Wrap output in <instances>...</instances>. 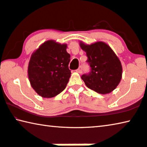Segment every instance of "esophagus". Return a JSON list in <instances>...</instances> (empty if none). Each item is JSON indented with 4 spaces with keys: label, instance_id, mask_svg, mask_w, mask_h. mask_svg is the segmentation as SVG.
<instances>
[{
    "label": "esophagus",
    "instance_id": "34e87169",
    "mask_svg": "<svg viewBox=\"0 0 147 147\" xmlns=\"http://www.w3.org/2000/svg\"><path fill=\"white\" fill-rule=\"evenodd\" d=\"M82 67L81 66H80L79 67V68L78 69H76V71L78 72V73H82Z\"/></svg>",
    "mask_w": 147,
    "mask_h": 147
}]
</instances>
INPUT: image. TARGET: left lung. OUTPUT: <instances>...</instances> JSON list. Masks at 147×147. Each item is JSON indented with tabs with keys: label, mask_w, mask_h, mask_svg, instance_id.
Segmentation results:
<instances>
[{
	"label": "left lung",
	"mask_w": 147,
	"mask_h": 147,
	"mask_svg": "<svg viewBox=\"0 0 147 147\" xmlns=\"http://www.w3.org/2000/svg\"><path fill=\"white\" fill-rule=\"evenodd\" d=\"M86 53L91 71L81 76L86 86L100 94H108L116 89L122 76V66L112 49L104 42L85 45L80 42Z\"/></svg>",
	"instance_id": "left-lung-1"
}]
</instances>
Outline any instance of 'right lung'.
Instances as JSON below:
<instances>
[{
  "mask_svg": "<svg viewBox=\"0 0 147 147\" xmlns=\"http://www.w3.org/2000/svg\"><path fill=\"white\" fill-rule=\"evenodd\" d=\"M67 45L53 40L45 42L31 56L28 78L31 87L44 98H52L64 91L71 76L70 55Z\"/></svg>",
  "mask_w": 147,
  "mask_h": 147,
  "instance_id": "1",
  "label": "right lung"
}]
</instances>
